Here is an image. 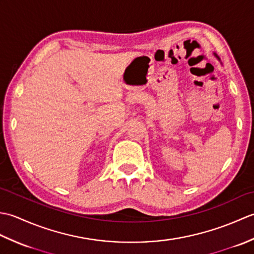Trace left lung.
Returning <instances> with one entry per match:
<instances>
[{
    "label": "left lung",
    "mask_w": 254,
    "mask_h": 254,
    "mask_svg": "<svg viewBox=\"0 0 254 254\" xmlns=\"http://www.w3.org/2000/svg\"><path fill=\"white\" fill-rule=\"evenodd\" d=\"M216 57H217V56H216Z\"/></svg>",
    "instance_id": "obj_1"
}]
</instances>
